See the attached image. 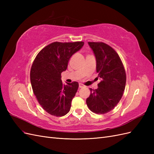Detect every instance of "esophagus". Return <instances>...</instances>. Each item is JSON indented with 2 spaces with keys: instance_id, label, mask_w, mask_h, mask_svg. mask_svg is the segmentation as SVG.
Returning <instances> with one entry per match:
<instances>
[{
  "instance_id": "obj_1",
  "label": "esophagus",
  "mask_w": 154,
  "mask_h": 154,
  "mask_svg": "<svg viewBox=\"0 0 154 154\" xmlns=\"http://www.w3.org/2000/svg\"><path fill=\"white\" fill-rule=\"evenodd\" d=\"M84 87V85H83L82 83H79V88H82Z\"/></svg>"
}]
</instances>
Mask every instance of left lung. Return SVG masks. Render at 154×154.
<instances>
[{
  "instance_id": "left-lung-1",
  "label": "left lung",
  "mask_w": 154,
  "mask_h": 154,
  "mask_svg": "<svg viewBox=\"0 0 154 154\" xmlns=\"http://www.w3.org/2000/svg\"><path fill=\"white\" fill-rule=\"evenodd\" d=\"M96 60V72L100 82L98 88H90L86 100L92 112L103 114L114 109L123 96L126 73L119 55L110 46L103 42H88Z\"/></svg>"
}]
</instances>
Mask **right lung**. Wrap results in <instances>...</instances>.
<instances>
[{"label": "right lung", "instance_id": "add662e5", "mask_svg": "<svg viewBox=\"0 0 154 154\" xmlns=\"http://www.w3.org/2000/svg\"><path fill=\"white\" fill-rule=\"evenodd\" d=\"M83 45V42H55L42 49L32 63L30 72L32 91L40 105L51 115L63 116L71 109L78 83L63 84L61 73L67 69L72 56Z\"/></svg>", "mask_w": 154, "mask_h": 154}]
</instances>
